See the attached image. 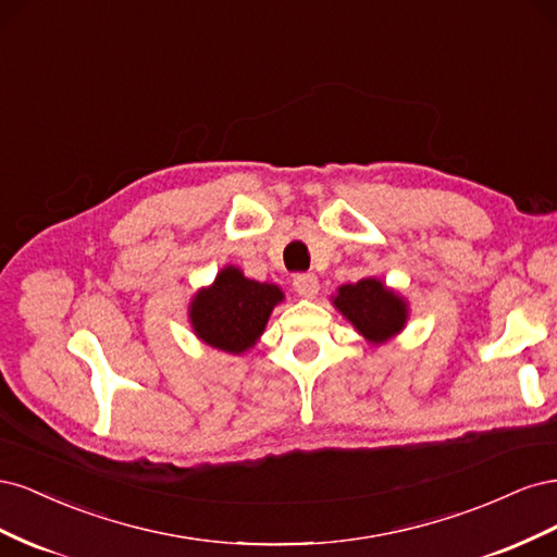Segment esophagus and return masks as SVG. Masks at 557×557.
<instances>
[{"label":"esophagus","instance_id":"34e87169","mask_svg":"<svg viewBox=\"0 0 557 557\" xmlns=\"http://www.w3.org/2000/svg\"><path fill=\"white\" fill-rule=\"evenodd\" d=\"M293 285H295V290H297L299 297H309L311 299L318 293V278H315V274H297L293 278Z\"/></svg>","mask_w":557,"mask_h":557}]
</instances>
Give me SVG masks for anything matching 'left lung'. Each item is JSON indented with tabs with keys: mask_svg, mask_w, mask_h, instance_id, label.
<instances>
[{
	"mask_svg": "<svg viewBox=\"0 0 557 557\" xmlns=\"http://www.w3.org/2000/svg\"><path fill=\"white\" fill-rule=\"evenodd\" d=\"M334 307L374 344L397 334L407 320V305L393 290L383 288V283L376 278L342 285L339 295L334 297Z\"/></svg>",
	"mask_w": 557,
	"mask_h": 557,
	"instance_id": "1",
	"label": "left lung"
}]
</instances>
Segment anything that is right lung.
Listing matches in <instances>:
<instances>
[{"instance_id":"obj_1","label":"right lung","mask_w":557,"mask_h":557,"mask_svg":"<svg viewBox=\"0 0 557 557\" xmlns=\"http://www.w3.org/2000/svg\"><path fill=\"white\" fill-rule=\"evenodd\" d=\"M283 299L272 283L246 278L239 269H223L209 290H201L190 309L199 339L225 352H244L262 334L269 313Z\"/></svg>"}]
</instances>
